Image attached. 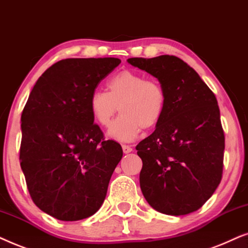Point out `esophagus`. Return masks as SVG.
Here are the masks:
<instances>
[{
    "instance_id": "34e87169",
    "label": "esophagus",
    "mask_w": 248,
    "mask_h": 248,
    "mask_svg": "<svg viewBox=\"0 0 248 248\" xmlns=\"http://www.w3.org/2000/svg\"><path fill=\"white\" fill-rule=\"evenodd\" d=\"M122 151H124V154H128L133 151V148H131V146H129V145H122Z\"/></svg>"
}]
</instances>
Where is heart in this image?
Instances as JSON below:
<instances>
[{
    "label": "heart",
    "instance_id": "b5f03b06",
    "mask_svg": "<svg viewBox=\"0 0 248 248\" xmlns=\"http://www.w3.org/2000/svg\"><path fill=\"white\" fill-rule=\"evenodd\" d=\"M108 92L95 91L90 96V111L94 120L108 127L112 118L120 115L111 124L108 137L119 141H131L143 128L152 129L162 120L167 108L163 86L138 72L124 70L108 79Z\"/></svg>",
    "mask_w": 248,
    "mask_h": 248
}]
</instances>
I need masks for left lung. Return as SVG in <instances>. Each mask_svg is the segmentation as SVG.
Instances as JSON below:
<instances>
[{
  "instance_id": "obj_1",
  "label": "left lung",
  "mask_w": 248,
  "mask_h": 248,
  "mask_svg": "<svg viewBox=\"0 0 248 248\" xmlns=\"http://www.w3.org/2000/svg\"><path fill=\"white\" fill-rule=\"evenodd\" d=\"M128 62L157 78L168 100L154 133L136 146L143 161L141 193L161 213L195 212L222 178L224 134L216 95L174 55L130 58Z\"/></svg>"
}]
</instances>
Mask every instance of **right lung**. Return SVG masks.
Instances as JSON below:
<instances>
[{"label":"right lung","mask_w":248,"mask_h":248,"mask_svg":"<svg viewBox=\"0 0 248 248\" xmlns=\"http://www.w3.org/2000/svg\"><path fill=\"white\" fill-rule=\"evenodd\" d=\"M120 63L117 58L59 61L38 78L25 105L20 166L32 202L55 219H86L104 202L122 148L104 140L88 102Z\"/></svg>","instance_id":"1"}]
</instances>
